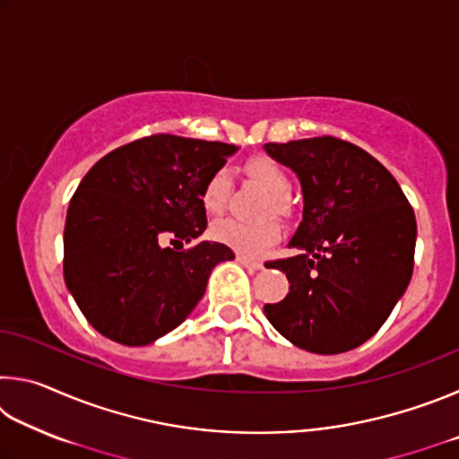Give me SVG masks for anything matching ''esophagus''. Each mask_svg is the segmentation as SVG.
I'll use <instances>...</instances> for the list:
<instances>
[{
	"label": "esophagus",
	"mask_w": 459,
	"mask_h": 459,
	"mask_svg": "<svg viewBox=\"0 0 459 459\" xmlns=\"http://www.w3.org/2000/svg\"><path fill=\"white\" fill-rule=\"evenodd\" d=\"M237 261L240 263V265L251 269V271H259L263 269V263L257 261V259H251V257H245V255H237Z\"/></svg>",
	"instance_id": "34e87169"
}]
</instances>
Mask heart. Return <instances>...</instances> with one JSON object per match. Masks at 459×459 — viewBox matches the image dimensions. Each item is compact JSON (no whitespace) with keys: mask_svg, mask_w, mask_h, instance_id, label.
<instances>
[{"mask_svg":"<svg viewBox=\"0 0 459 459\" xmlns=\"http://www.w3.org/2000/svg\"><path fill=\"white\" fill-rule=\"evenodd\" d=\"M245 174L251 178V182L261 186L263 190L269 194V200L265 204V214H285L290 211V190H291V178L287 169L279 164L277 160L269 158V155H251L245 161ZM230 194V178L227 169H219L214 172L202 190V202L204 208L211 214H221L227 206ZM212 237L219 243L230 247L232 251L245 257H257V255L265 253L267 248L273 247L279 237H281V229L273 221L261 222V224H245L238 221H221L212 229Z\"/></svg>","mask_w":459,"mask_h":459,"instance_id":"1","label":"heart"}]
</instances>
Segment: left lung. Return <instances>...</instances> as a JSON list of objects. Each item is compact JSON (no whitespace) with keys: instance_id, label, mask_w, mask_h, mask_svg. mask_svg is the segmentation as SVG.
I'll list each match as a JSON object with an SVG mask.
<instances>
[{"instance_id":"1","label":"left lung","mask_w":459,"mask_h":459,"mask_svg":"<svg viewBox=\"0 0 459 459\" xmlns=\"http://www.w3.org/2000/svg\"><path fill=\"white\" fill-rule=\"evenodd\" d=\"M265 152L298 174L304 194L290 240L298 255L267 263L291 283L285 299L263 307L267 320L307 352L352 351L386 322L413 275V208L378 160L338 137Z\"/></svg>"}]
</instances>
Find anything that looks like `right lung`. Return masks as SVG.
Here are the masks:
<instances>
[{"instance_id": "right-lung-1", "label": "right lung", "mask_w": 459, "mask_h": 459, "mask_svg": "<svg viewBox=\"0 0 459 459\" xmlns=\"http://www.w3.org/2000/svg\"><path fill=\"white\" fill-rule=\"evenodd\" d=\"M238 150L158 134L121 145L92 166L65 224V281L97 332L126 346L152 344L178 328L235 253L202 243V190ZM174 244V247H168Z\"/></svg>"}]
</instances>
